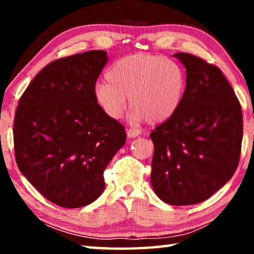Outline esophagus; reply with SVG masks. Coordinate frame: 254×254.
Here are the masks:
<instances>
[{"instance_id": "1", "label": "esophagus", "mask_w": 254, "mask_h": 254, "mask_svg": "<svg viewBox=\"0 0 254 254\" xmlns=\"http://www.w3.org/2000/svg\"><path fill=\"white\" fill-rule=\"evenodd\" d=\"M127 134L128 137H135L140 134V131L139 130H135V128H128V130L127 131Z\"/></svg>"}]
</instances>
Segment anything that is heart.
Wrapping results in <instances>:
<instances>
[{
	"label": "heart",
	"mask_w": 254,
	"mask_h": 254,
	"mask_svg": "<svg viewBox=\"0 0 254 254\" xmlns=\"http://www.w3.org/2000/svg\"><path fill=\"white\" fill-rule=\"evenodd\" d=\"M107 83L94 88V100L107 117H123L130 97L132 119L162 123L182 104L186 76L177 63L161 56L136 54L115 62L106 71Z\"/></svg>",
	"instance_id": "1"
}]
</instances>
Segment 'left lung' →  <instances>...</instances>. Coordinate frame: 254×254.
<instances>
[{
    "mask_svg": "<svg viewBox=\"0 0 254 254\" xmlns=\"http://www.w3.org/2000/svg\"><path fill=\"white\" fill-rule=\"evenodd\" d=\"M186 68V88L174 117L151 132V185L167 204L209 198L234 175L243 135L242 111L216 66L196 56L173 55Z\"/></svg>",
    "mask_w": 254,
    "mask_h": 254,
    "instance_id": "left-lung-1",
    "label": "left lung"
}]
</instances>
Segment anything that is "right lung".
Here are the masks:
<instances>
[{
	"label": "right lung",
	"mask_w": 254,
	"mask_h": 254,
	"mask_svg": "<svg viewBox=\"0 0 254 254\" xmlns=\"http://www.w3.org/2000/svg\"><path fill=\"white\" fill-rule=\"evenodd\" d=\"M104 50L55 60L32 79L15 112L18 167L54 204L78 208L104 190V170L127 141L124 127L94 100Z\"/></svg>",
	"instance_id": "1"
}]
</instances>
